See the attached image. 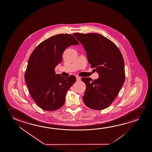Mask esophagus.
<instances>
[{
    "label": "esophagus",
    "instance_id": "esophagus-1",
    "mask_svg": "<svg viewBox=\"0 0 152 152\" xmlns=\"http://www.w3.org/2000/svg\"><path fill=\"white\" fill-rule=\"evenodd\" d=\"M81 80V78L80 76H76V80L77 81H79L80 80Z\"/></svg>",
    "mask_w": 152,
    "mask_h": 152
}]
</instances>
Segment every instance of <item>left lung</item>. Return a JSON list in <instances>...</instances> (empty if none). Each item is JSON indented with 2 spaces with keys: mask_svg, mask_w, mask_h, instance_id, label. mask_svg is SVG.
I'll return each instance as SVG.
<instances>
[{
  "mask_svg": "<svg viewBox=\"0 0 152 152\" xmlns=\"http://www.w3.org/2000/svg\"><path fill=\"white\" fill-rule=\"evenodd\" d=\"M73 35L86 52L89 63L99 78L94 80L83 77L86 88L83 99L86 106L95 110L107 108L119 93L125 79L124 59L117 46L97 33Z\"/></svg>",
  "mask_w": 152,
  "mask_h": 152,
  "instance_id": "1",
  "label": "left lung"
}]
</instances>
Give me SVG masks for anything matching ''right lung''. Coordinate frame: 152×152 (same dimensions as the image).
<instances>
[{
    "instance_id": "1",
    "label": "right lung",
    "mask_w": 152,
    "mask_h": 152,
    "mask_svg": "<svg viewBox=\"0 0 152 152\" xmlns=\"http://www.w3.org/2000/svg\"><path fill=\"white\" fill-rule=\"evenodd\" d=\"M76 45L79 42L72 35L58 34L41 42L29 57L25 79L31 97L42 110H55L65 102L66 93L76 78L56 74L55 68L62 61L65 50Z\"/></svg>"
}]
</instances>
